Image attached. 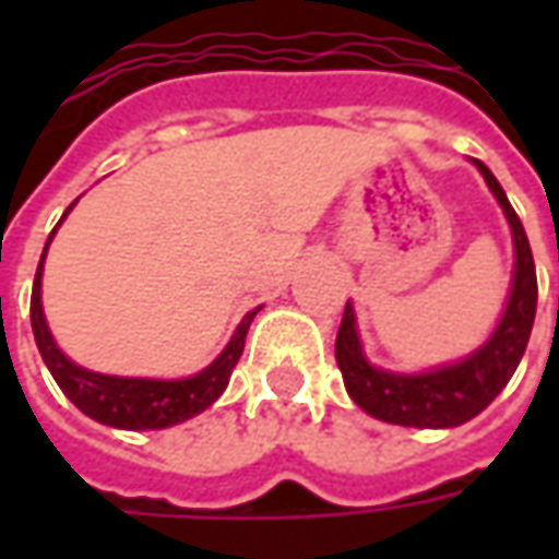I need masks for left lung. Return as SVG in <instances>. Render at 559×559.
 <instances>
[{"instance_id":"1","label":"left lung","mask_w":559,"mask_h":559,"mask_svg":"<svg viewBox=\"0 0 559 559\" xmlns=\"http://www.w3.org/2000/svg\"><path fill=\"white\" fill-rule=\"evenodd\" d=\"M476 167L497 197V203L503 206L509 227H512V239H515V278H512V296L506 305L503 320L491 341L479 353L467 356L464 362L449 365L431 374L401 377L377 371L365 362L353 308L347 302L344 317H341L338 338H335V359H338L350 399L374 419L407 425V428L464 425L473 416H479L503 392L509 377L515 374L518 362L527 350L533 317H536V296H539L533 251H530L524 224L515 215L512 203L506 200V191L493 179V173L481 160H476Z\"/></svg>"}]
</instances>
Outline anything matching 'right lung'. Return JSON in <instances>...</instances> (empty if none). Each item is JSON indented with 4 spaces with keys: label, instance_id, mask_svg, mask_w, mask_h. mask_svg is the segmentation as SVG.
<instances>
[{
    "label": "right lung",
    "instance_id": "obj_1",
    "mask_svg": "<svg viewBox=\"0 0 559 559\" xmlns=\"http://www.w3.org/2000/svg\"><path fill=\"white\" fill-rule=\"evenodd\" d=\"M53 233H50V239H53ZM50 239H47V245H50ZM44 254H47V248H44ZM44 254L41 263H38V272H35V284H32V332H35V344L41 350L44 365L50 368L59 389L74 401V407H80L86 416L102 421V425H110V428H128V431L170 428V425H179V421L206 411L209 404L227 389L233 368H236L245 350V335H248V326L254 320L257 308L245 314L236 335H233L218 359L197 377H188V380H134V377L95 374V371H86V368L66 359V353L56 347L53 335L47 329V320H44L41 311Z\"/></svg>",
    "mask_w": 559,
    "mask_h": 559
}]
</instances>
